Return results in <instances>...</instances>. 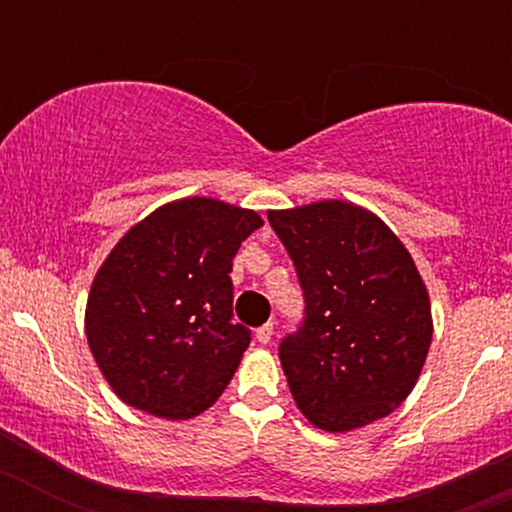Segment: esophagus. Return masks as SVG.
<instances>
[{
  "label": "esophagus",
  "instance_id": "34e87169",
  "mask_svg": "<svg viewBox=\"0 0 512 512\" xmlns=\"http://www.w3.org/2000/svg\"><path fill=\"white\" fill-rule=\"evenodd\" d=\"M272 334H275V327H272V324L267 322V324H262L260 329H257L255 337H257V342H260V344H270L272 342Z\"/></svg>",
  "mask_w": 512,
  "mask_h": 512
}]
</instances>
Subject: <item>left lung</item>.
<instances>
[{
    "mask_svg": "<svg viewBox=\"0 0 512 512\" xmlns=\"http://www.w3.org/2000/svg\"><path fill=\"white\" fill-rule=\"evenodd\" d=\"M267 220L304 292L302 327L280 344L299 411L329 433L389 416L416 386L433 337L409 250L347 200L270 210Z\"/></svg>",
    "mask_w": 512,
    "mask_h": 512,
    "instance_id": "1",
    "label": "left lung"
}]
</instances>
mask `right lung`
<instances>
[{
	"instance_id": "obj_1",
	"label": "right lung",
	"mask_w": 512,
	"mask_h": 512,
	"mask_svg": "<svg viewBox=\"0 0 512 512\" xmlns=\"http://www.w3.org/2000/svg\"><path fill=\"white\" fill-rule=\"evenodd\" d=\"M262 227L255 210L215 198L160 205L98 267L86 339L123 404L185 421L218 401L250 329L232 322V257Z\"/></svg>"
}]
</instances>
